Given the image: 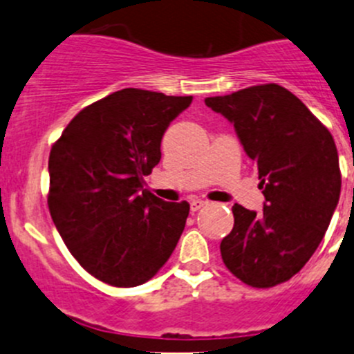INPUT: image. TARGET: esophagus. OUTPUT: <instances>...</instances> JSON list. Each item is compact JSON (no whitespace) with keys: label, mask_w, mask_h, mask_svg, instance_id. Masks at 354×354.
Segmentation results:
<instances>
[{"label":"esophagus","mask_w":354,"mask_h":354,"mask_svg":"<svg viewBox=\"0 0 354 354\" xmlns=\"http://www.w3.org/2000/svg\"><path fill=\"white\" fill-rule=\"evenodd\" d=\"M205 205H207L205 200H200V198H195V200H192V202H190L192 212H197V210H200L202 207H205Z\"/></svg>","instance_id":"esophagus-1"}]
</instances>
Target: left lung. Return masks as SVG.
<instances>
[{
    "mask_svg": "<svg viewBox=\"0 0 354 354\" xmlns=\"http://www.w3.org/2000/svg\"><path fill=\"white\" fill-rule=\"evenodd\" d=\"M205 104L233 123L266 197L260 214L233 205L234 226L221 241L224 266L252 288L286 283L315 253L337 207L341 169L334 138L277 84L207 97Z\"/></svg>",
    "mask_w": 354,
    "mask_h": 354,
    "instance_id": "left-lung-1",
    "label": "left lung"
}]
</instances>
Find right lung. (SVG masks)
Returning <instances> with one entry per match:
<instances>
[{
	"label": "right lung",
	"mask_w": 354,
	"mask_h": 354,
	"mask_svg": "<svg viewBox=\"0 0 354 354\" xmlns=\"http://www.w3.org/2000/svg\"><path fill=\"white\" fill-rule=\"evenodd\" d=\"M192 95L123 88L87 106L49 154L48 207L77 262L116 288L147 283L185 230L188 202H164L144 188L160 140Z\"/></svg>",
	"instance_id": "obj_1"
}]
</instances>
